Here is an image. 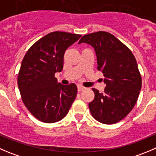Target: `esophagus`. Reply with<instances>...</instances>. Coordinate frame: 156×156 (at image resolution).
<instances>
[{
    "label": "esophagus",
    "mask_w": 156,
    "mask_h": 156,
    "mask_svg": "<svg viewBox=\"0 0 156 156\" xmlns=\"http://www.w3.org/2000/svg\"><path fill=\"white\" fill-rule=\"evenodd\" d=\"M77 90H78V91L79 92L83 91V90H85V87H82V86H78V87H77Z\"/></svg>",
    "instance_id": "obj_1"
}]
</instances>
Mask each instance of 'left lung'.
Masks as SVG:
<instances>
[{
    "label": "left lung",
    "instance_id": "left-lung-1",
    "mask_svg": "<svg viewBox=\"0 0 156 156\" xmlns=\"http://www.w3.org/2000/svg\"><path fill=\"white\" fill-rule=\"evenodd\" d=\"M87 43L94 48L97 69L104 76V93L93 88L94 99L89 103L95 119L103 124H114L125 118L137 102L142 77L131 50L115 36L105 31L84 35L79 44Z\"/></svg>",
    "mask_w": 156,
    "mask_h": 156
}]
</instances>
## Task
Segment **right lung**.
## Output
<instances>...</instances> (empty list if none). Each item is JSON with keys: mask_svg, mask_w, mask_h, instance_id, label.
I'll list each match as a JSON object with an SVG mask.
<instances>
[{"mask_svg": "<svg viewBox=\"0 0 156 156\" xmlns=\"http://www.w3.org/2000/svg\"><path fill=\"white\" fill-rule=\"evenodd\" d=\"M80 34L55 31L33 44L22 60L17 84L23 103L38 120L53 123L64 118L77 94L76 84L62 85L54 76L61 72L66 49Z\"/></svg>", "mask_w": 156, "mask_h": 156, "instance_id": "add662e5", "label": "right lung"}]
</instances>
